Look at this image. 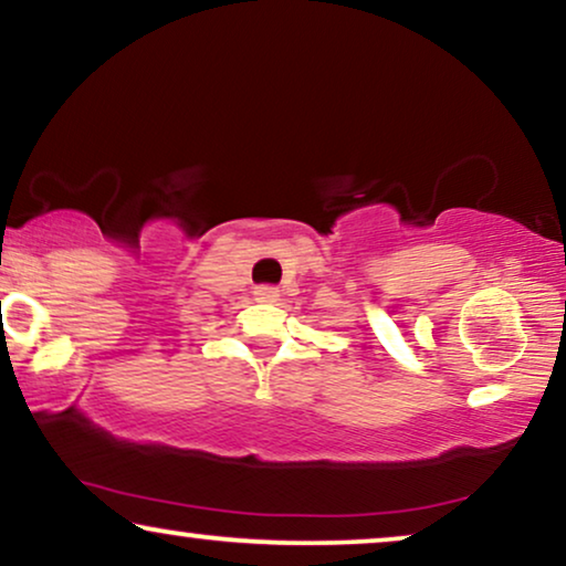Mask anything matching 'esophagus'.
Masks as SVG:
<instances>
[{
  "label": "esophagus",
  "instance_id": "obj_1",
  "mask_svg": "<svg viewBox=\"0 0 566 566\" xmlns=\"http://www.w3.org/2000/svg\"><path fill=\"white\" fill-rule=\"evenodd\" d=\"M253 297H256L259 302H276L280 300V290L276 286H269V284H261L253 290Z\"/></svg>",
  "mask_w": 566,
  "mask_h": 566
}]
</instances>
